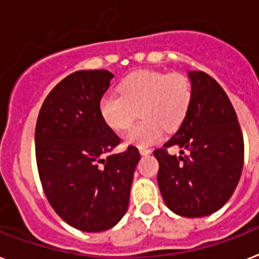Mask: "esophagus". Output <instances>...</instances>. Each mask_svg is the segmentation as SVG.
Instances as JSON below:
<instances>
[{
  "label": "esophagus",
  "mask_w": 259,
  "mask_h": 259,
  "mask_svg": "<svg viewBox=\"0 0 259 259\" xmlns=\"http://www.w3.org/2000/svg\"><path fill=\"white\" fill-rule=\"evenodd\" d=\"M140 153L141 155H149L151 153V150L147 149V147H140Z\"/></svg>",
  "instance_id": "esophagus-1"
}]
</instances>
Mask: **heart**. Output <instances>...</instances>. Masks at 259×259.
Returning <instances> with one entry per match:
<instances>
[{
  "instance_id": "1",
  "label": "heart",
  "mask_w": 259,
  "mask_h": 259,
  "mask_svg": "<svg viewBox=\"0 0 259 259\" xmlns=\"http://www.w3.org/2000/svg\"><path fill=\"white\" fill-rule=\"evenodd\" d=\"M119 95H104L99 113L108 127L123 132L133 125L140 110L143 119L130 130L126 141L138 147L151 146L166 130L178 129L190 110L192 85L182 73L141 69L118 84Z\"/></svg>"
}]
</instances>
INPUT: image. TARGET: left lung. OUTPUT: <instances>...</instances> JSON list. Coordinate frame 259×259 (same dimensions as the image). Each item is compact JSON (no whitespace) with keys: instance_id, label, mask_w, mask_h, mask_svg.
Segmentation results:
<instances>
[{"instance_id":"left-lung-1","label":"left lung","mask_w":259,"mask_h":259,"mask_svg":"<svg viewBox=\"0 0 259 259\" xmlns=\"http://www.w3.org/2000/svg\"><path fill=\"white\" fill-rule=\"evenodd\" d=\"M190 110L175 136L156 149L158 186L164 203L184 217L212 214L236 190L244 166V138L234 108L220 84L203 71H188ZM178 146L179 157L166 153Z\"/></svg>"}]
</instances>
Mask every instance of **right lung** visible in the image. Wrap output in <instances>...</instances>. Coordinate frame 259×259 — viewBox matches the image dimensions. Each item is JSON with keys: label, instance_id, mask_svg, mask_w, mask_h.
Listing matches in <instances>:
<instances>
[{"label": "right lung", "instance_id": "add662e5", "mask_svg": "<svg viewBox=\"0 0 259 259\" xmlns=\"http://www.w3.org/2000/svg\"><path fill=\"white\" fill-rule=\"evenodd\" d=\"M112 79L106 69L71 73L46 97L36 121V166L46 197L82 232H103L122 219L141 159L134 146L112 154L119 138L99 113Z\"/></svg>", "mask_w": 259, "mask_h": 259}]
</instances>
